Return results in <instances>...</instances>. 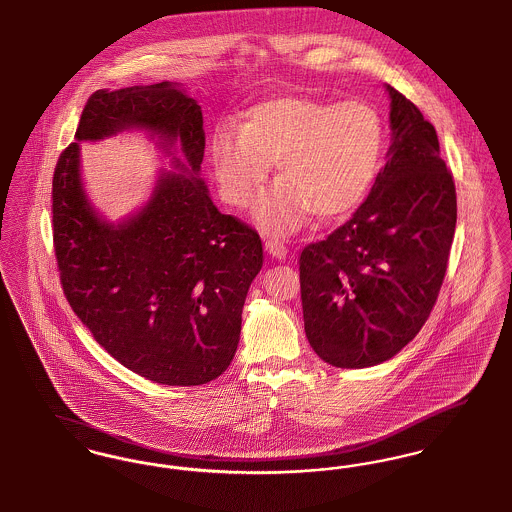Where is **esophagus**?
<instances>
[{
	"label": "esophagus",
	"instance_id": "34e87169",
	"mask_svg": "<svg viewBox=\"0 0 512 512\" xmlns=\"http://www.w3.org/2000/svg\"><path fill=\"white\" fill-rule=\"evenodd\" d=\"M266 250L277 260H285L287 254H289V248L281 243L279 239H266Z\"/></svg>",
	"mask_w": 512,
	"mask_h": 512
}]
</instances>
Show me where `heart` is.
<instances>
[{
	"instance_id": "obj_1",
	"label": "heart",
	"mask_w": 512,
	"mask_h": 512,
	"mask_svg": "<svg viewBox=\"0 0 512 512\" xmlns=\"http://www.w3.org/2000/svg\"><path fill=\"white\" fill-rule=\"evenodd\" d=\"M383 121L376 108L283 96L250 109L241 131H219L212 162L223 198L246 206L268 179L271 163L283 183L264 192L256 221L273 235L293 233L312 212L333 219L362 202L376 179Z\"/></svg>"
}]
</instances>
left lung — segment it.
Here are the masks:
<instances>
[{"label": "left lung", "mask_w": 512, "mask_h": 512, "mask_svg": "<svg viewBox=\"0 0 512 512\" xmlns=\"http://www.w3.org/2000/svg\"><path fill=\"white\" fill-rule=\"evenodd\" d=\"M391 98V146L368 198L325 241L300 252L310 347L335 368L393 358L430 318L457 225V190L422 111Z\"/></svg>", "instance_id": "obj_1"}]
</instances>
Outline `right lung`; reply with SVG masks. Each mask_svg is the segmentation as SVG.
<instances>
[{
	"instance_id": "obj_1",
	"label": "right lung",
	"mask_w": 512,
	"mask_h": 512,
	"mask_svg": "<svg viewBox=\"0 0 512 512\" xmlns=\"http://www.w3.org/2000/svg\"><path fill=\"white\" fill-rule=\"evenodd\" d=\"M202 109L179 84L96 90L52 183L55 260L65 298L94 339L138 376L202 385L231 364L244 298L264 262L260 235L217 210L198 177ZM125 128L159 136L181 172L161 176L149 204L113 226L91 208L80 181L82 139Z\"/></svg>"
}]
</instances>
